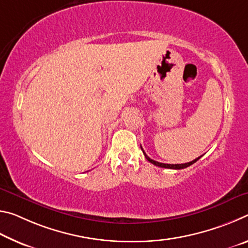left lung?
<instances>
[{
  "label": "left lung",
  "instance_id": "8db88e82",
  "mask_svg": "<svg viewBox=\"0 0 248 248\" xmlns=\"http://www.w3.org/2000/svg\"><path fill=\"white\" fill-rule=\"evenodd\" d=\"M141 150H142V152H143L145 158L148 159V161H149L150 163H152V164H154L155 166H158V167H164V169H170V170H183V169H186V167L192 165V164H194V163H196V162L198 161V159L201 157V156H199L198 158L194 159V161L188 162V163H185V164H165V163H159V162L154 161V159H152V158H150V157L148 156V155L145 154V152L143 151V149H142V146H141Z\"/></svg>",
  "mask_w": 248,
  "mask_h": 248
}]
</instances>
